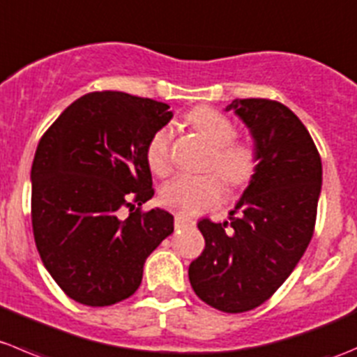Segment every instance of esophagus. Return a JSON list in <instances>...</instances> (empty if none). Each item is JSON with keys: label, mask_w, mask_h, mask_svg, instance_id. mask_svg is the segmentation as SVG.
<instances>
[{"label": "esophagus", "mask_w": 357, "mask_h": 357, "mask_svg": "<svg viewBox=\"0 0 357 357\" xmlns=\"http://www.w3.org/2000/svg\"><path fill=\"white\" fill-rule=\"evenodd\" d=\"M187 225H194L192 218H189L187 215H183V213L175 215V227L182 229V227H187Z\"/></svg>", "instance_id": "esophagus-1"}]
</instances>
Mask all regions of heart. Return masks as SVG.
I'll return each instance as SVG.
<instances>
[{
  "label": "heart",
  "instance_id": "b5f03b06",
  "mask_svg": "<svg viewBox=\"0 0 357 357\" xmlns=\"http://www.w3.org/2000/svg\"><path fill=\"white\" fill-rule=\"evenodd\" d=\"M190 126L213 146L208 168H215L229 185L248 182L255 172L257 156L250 144L234 140V125L227 116L211 107H197L187 116ZM174 128L165 125L151 137L147 146V163L156 174L170 168V147ZM222 197V182L218 175L182 174L161 187V201L182 213H197Z\"/></svg>",
  "mask_w": 357,
  "mask_h": 357
}]
</instances>
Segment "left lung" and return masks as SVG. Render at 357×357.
<instances>
[{
    "mask_svg": "<svg viewBox=\"0 0 357 357\" xmlns=\"http://www.w3.org/2000/svg\"><path fill=\"white\" fill-rule=\"evenodd\" d=\"M250 130L255 172L231 222L201 220L204 250L189 266L192 290L224 312L266 302L309 246L323 182L321 158L302 121L280 102L236 98L225 107Z\"/></svg>",
    "mask_w": 357,
    "mask_h": 357,
    "instance_id": "left-lung-1",
    "label": "left lung"
}]
</instances>
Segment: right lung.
I'll return each instance as SVG.
<instances>
[{"instance_id": "1", "label": "right lung", "mask_w": 357, "mask_h": 357, "mask_svg": "<svg viewBox=\"0 0 357 357\" xmlns=\"http://www.w3.org/2000/svg\"><path fill=\"white\" fill-rule=\"evenodd\" d=\"M172 118L163 102L93 91L74 100L38 144L34 241L67 297L90 307L132 297L146 259L174 232L167 210L135 208L154 196L147 146Z\"/></svg>"}]
</instances>
